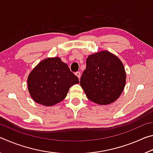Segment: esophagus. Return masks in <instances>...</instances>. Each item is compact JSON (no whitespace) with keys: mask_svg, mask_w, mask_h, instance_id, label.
Returning a JSON list of instances; mask_svg holds the SVG:
<instances>
[{"mask_svg":"<svg viewBox=\"0 0 153 153\" xmlns=\"http://www.w3.org/2000/svg\"><path fill=\"white\" fill-rule=\"evenodd\" d=\"M75 75H76V76L77 77H78L79 79L80 78V77H81V74H80V72H79V71L76 72V73L75 74Z\"/></svg>","mask_w":153,"mask_h":153,"instance_id":"esophagus-1","label":"esophagus"}]
</instances>
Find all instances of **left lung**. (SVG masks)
<instances>
[{
    "mask_svg": "<svg viewBox=\"0 0 153 153\" xmlns=\"http://www.w3.org/2000/svg\"><path fill=\"white\" fill-rule=\"evenodd\" d=\"M123 64L117 56L107 51L90 55L86 68L80 78V85L90 100L100 105L115 102L126 86Z\"/></svg>",
    "mask_w": 153,
    "mask_h": 153,
    "instance_id": "obj_1",
    "label": "left lung"
}]
</instances>
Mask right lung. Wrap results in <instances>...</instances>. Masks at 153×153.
<instances>
[{
    "label": "right lung",
    "mask_w": 153,
    "mask_h": 153,
    "mask_svg": "<svg viewBox=\"0 0 153 153\" xmlns=\"http://www.w3.org/2000/svg\"><path fill=\"white\" fill-rule=\"evenodd\" d=\"M78 77L59 57L40 61L27 77V88L38 104L51 107L67 97L69 88L78 84Z\"/></svg>",
    "instance_id": "add662e5"
}]
</instances>
